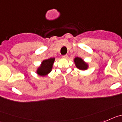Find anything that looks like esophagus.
I'll return each instance as SVG.
<instances>
[{
    "label": "esophagus",
    "mask_w": 122,
    "mask_h": 122,
    "mask_svg": "<svg viewBox=\"0 0 122 122\" xmlns=\"http://www.w3.org/2000/svg\"><path fill=\"white\" fill-rule=\"evenodd\" d=\"M62 57L63 58H67V57H68V56H67V55H63Z\"/></svg>",
    "instance_id": "obj_1"
}]
</instances>
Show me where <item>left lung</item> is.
I'll use <instances>...</instances> for the list:
<instances>
[{
	"instance_id": "left-lung-1",
	"label": "left lung",
	"mask_w": 122,
	"mask_h": 122,
	"mask_svg": "<svg viewBox=\"0 0 122 122\" xmlns=\"http://www.w3.org/2000/svg\"><path fill=\"white\" fill-rule=\"evenodd\" d=\"M74 62L76 63V67L80 70H85L87 69L88 65L83 62V61L81 60V58L77 57L74 59Z\"/></svg>"
}]
</instances>
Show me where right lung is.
<instances>
[{
  "mask_svg": "<svg viewBox=\"0 0 122 122\" xmlns=\"http://www.w3.org/2000/svg\"><path fill=\"white\" fill-rule=\"evenodd\" d=\"M54 61L55 58H50L43 61L40 67L37 69V74L41 76H45L47 75L51 71Z\"/></svg>",
  "mask_w": 122,
  "mask_h": 122,
  "instance_id": "add662e5",
  "label": "right lung"
}]
</instances>
